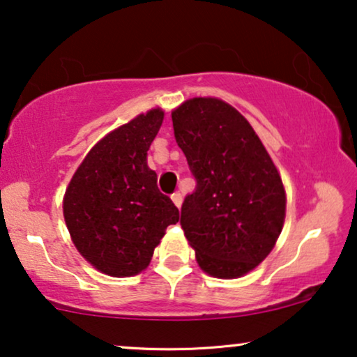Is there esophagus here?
<instances>
[{
	"label": "esophagus",
	"instance_id": "34e87169",
	"mask_svg": "<svg viewBox=\"0 0 357 357\" xmlns=\"http://www.w3.org/2000/svg\"><path fill=\"white\" fill-rule=\"evenodd\" d=\"M171 201H173L174 206L179 208V207H181V204H183V196L179 192H174L173 196H171Z\"/></svg>",
	"mask_w": 357,
	"mask_h": 357
}]
</instances>
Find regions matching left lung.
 I'll return each mask as SVG.
<instances>
[{"instance_id":"8db88e82","label":"left lung","mask_w":357,"mask_h":357,"mask_svg":"<svg viewBox=\"0 0 357 357\" xmlns=\"http://www.w3.org/2000/svg\"><path fill=\"white\" fill-rule=\"evenodd\" d=\"M174 137L197 179L181 227L204 273L248 274L268 258L286 220V189L251 123L218 98H191L171 112Z\"/></svg>"}]
</instances>
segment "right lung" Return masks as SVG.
Here are the masks:
<instances>
[{
	"mask_svg": "<svg viewBox=\"0 0 357 357\" xmlns=\"http://www.w3.org/2000/svg\"><path fill=\"white\" fill-rule=\"evenodd\" d=\"M165 119L153 107L104 135L75 171L63 196V217L79 255L112 278L149 268L178 207L160 192L146 151Z\"/></svg>",
	"mask_w": 357,
	"mask_h": 357,
	"instance_id": "right-lung-1",
	"label": "right lung"
}]
</instances>
